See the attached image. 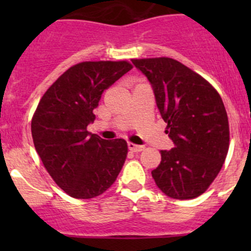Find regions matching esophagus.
<instances>
[{"label": "esophagus", "instance_id": "34e87169", "mask_svg": "<svg viewBox=\"0 0 251 251\" xmlns=\"http://www.w3.org/2000/svg\"><path fill=\"white\" fill-rule=\"evenodd\" d=\"M127 147H128V149H130L131 151H135V153H137V151H142L144 149L143 146H137V144L131 143V142H128Z\"/></svg>", "mask_w": 251, "mask_h": 251}]
</instances>
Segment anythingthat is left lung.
I'll use <instances>...</instances> for the list:
<instances>
[{
	"instance_id": "left-lung-1",
	"label": "left lung",
	"mask_w": 251,
	"mask_h": 251,
	"mask_svg": "<svg viewBox=\"0 0 251 251\" xmlns=\"http://www.w3.org/2000/svg\"><path fill=\"white\" fill-rule=\"evenodd\" d=\"M153 86L156 105L175 147L161 151L151 171L156 186L174 199L201 196L214 182L229 147L227 111L203 76L168 57L132 59Z\"/></svg>"
}]
</instances>
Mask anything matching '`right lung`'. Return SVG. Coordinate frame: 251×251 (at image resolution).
Here are the masks:
<instances>
[{
    "label": "right lung",
    "instance_id": "add662e5",
    "mask_svg": "<svg viewBox=\"0 0 251 251\" xmlns=\"http://www.w3.org/2000/svg\"><path fill=\"white\" fill-rule=\"evenodd\" d=\"M131 69L126 60L77 63L50 86L35 110V149L53 181L73 198L104 193L125 163L126 141L103 140L87 125L95 121L102 93Z\"/></svg>",
    "mask_w": 251,
    "mask_h": 251
}]
</instances>
